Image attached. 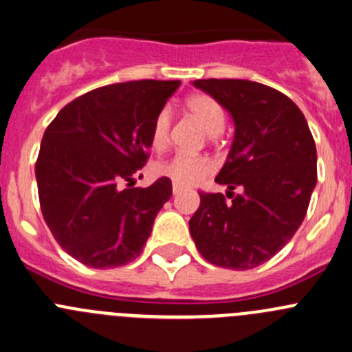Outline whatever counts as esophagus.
Segmentation results:
<instances>
[{
	"instance_id": "1",
	"label": "esophagus",
	"mask_w": 352,
	"mask_h": 352,
	"mask_svg": "<svg viewBox=\"0 0 352 352\" xmlns=\"http://www.w3.org/2000/svg\"><path fill=\"white\" fill-rule=\"evenodd\" d=\"M172 192H173V196H179V194L182 192V187L175 186V184H173V186H172Z\"/></svg>"
}]
</instances>
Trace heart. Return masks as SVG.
Returning <instances> with one entry per match:
<instances>
[{
	"label": "heart",
	"instance_id": "1",
	"mask_svg": "<svg viewBox=\"0 0 352 352\" xmlns=\"http://www.w3.org/2000/svg\"><path fill=\"white\" fill-rule=\"evenodd\" d=\"M186 107L190 116L204 127L209 136H216L225 126V113L223 109L208 95H190L186 102ZM170 129H172V110L163 107L155 116L151 124L150 141L155 150L162 151L170 143ZM212 163L204 156L175 155L172 158L156 165V173L160 177L172 180L175 186L190 187L211 175Z\"/></svg>",
	"mask_w": 352,
	"mask_h": 352
}]
</instances>
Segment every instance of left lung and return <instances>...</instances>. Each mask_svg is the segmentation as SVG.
I'll use <instances>...</instances> for the list:
<instances>
[{"instance_id":"obj_1","label":"left lung","mask_w":352,"mask_h":352,"mask_svg":"<svg viewBox=\"0 0 352 352\" xmlns=\"http://www.w3.org/2000/svg\"><path fill=\"white\" fill-rule=\"evenodd\" d=\"M194 87L228 110L235 136L216 182L201 192L189 221L197 250L211 264L254 269L274 257L303 223L317 186V150L303 112L285 94L248 80H196ZM242 188L235 195L232 190Z\"/></svg>"}]
</instances>
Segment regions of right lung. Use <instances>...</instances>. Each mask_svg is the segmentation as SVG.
I'll use <instances>...</instances> for the list:
<instances>
[{"label": "right lung", "mask_w": 352, "mask_h": 352, "mask_svg": "<svg viewBox=\"0 0 352 352\" xmlns=\"http://www.w3.org/2000/svg\"><path fill=\"white\" fill-rule=\"evenodd\" d=\"M180 81H126L91 90L59 110L41 143L35 177L56 242L94 269L126 265L143 252L172 180L134 187L151 148L156 113Z\"/></svg>", "instance_id": "1"}]
</instances>
